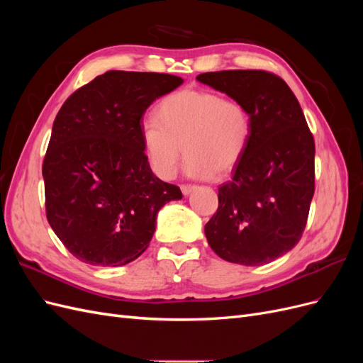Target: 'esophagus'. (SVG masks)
Instances as JSON below:
<instances>
[{"mask_svg":"<svg viewBox=\"0 0 363 363\" xmlns=\"http://www.w3.org/2000/svg\"><path fill=\"white\" fill-rule=\"evenodd\" d=\"M180 189L183 192V195H189L195 189V186H192V184H182Z\"/></svg>","mask_w":363,"mask_h":363,"instance_id":"esophagus-1","label":"esophagus"}]
</instances>
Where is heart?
<instances>
[{
	"label": "heart",
	"instance_id": "obj_1",
	"mask_svg": "<svg viewBox=\"0 0 363 363\" xmlns=\"http://www.w3.org/2000/svg\"><path fill=\"white\" fill-rule=\"evenodd\" d=\"M251 115L244 103L211 91L183 89L159 104V118L140 125L151 169L171 179L183 155L191 177H223L244 157L251 140Z\"/></svg>",
	"mask_w": 363,
	"mask_h": 363
}]
</instances>
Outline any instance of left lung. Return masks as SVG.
Wrapping results in <instances>:
<instances>
[{"label":"left lung","mask_w":363,"mask_h":363,"mask_svg":"<svg viewBox=\"0 0 363 363\" xmlns=\"http://www.w3.org/2000/svg\"><path fill=\"white\" fill-rule=\"evenodd\" d=\"M196 80L244 103L252 124L233 179L218 189V211L204 227L207 242L227 262L265 265L304 232L315 192L313 136L298 100L276 74L230 69Z\"/></svg>","instance_id":"obj_1"}]
</instances>
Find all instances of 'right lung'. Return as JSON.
I'll return each mask as SVG.
<instances>
[{
  "instance_id": "obj_1",
  "label": "right lung",
  "mask_w": 363,
  "mask_h": 363,
  "mask_svg": "<svg viewBox=\"0 0 363 363\" xmlns=\"http://www.w3.org/2000/svg\"><path fill=\"white\" fill-rule=\"evenodd\" d=\"M183 83L157 72L107 71L77 89L54 119L42 175L47 219L72 256L123 267L144 252L179 186L152 174L140 119Z\"/></svg>"
}]
</instances>
